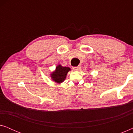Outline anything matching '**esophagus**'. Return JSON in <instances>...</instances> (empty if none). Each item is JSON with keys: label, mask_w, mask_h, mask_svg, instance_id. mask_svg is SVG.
Here are the masks:
<instances>
[{"label": "esophagus", "mask_w": 133, "mask_h": 133, "mask_svg": "<svg viewBox=\"0 0 133 133\" xmlns=\"http://www.w3.org/2000/svg\"><path fill=\"white\" fill-rule=\"evenodd\" d=\"M81 68V66H77L72 67V69H73V70H75V71H79V70H80Z\"/></svg>", "instance_id": "esophagus-1"}]
</instances>
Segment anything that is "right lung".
<instances>
[{
  "label": "right lung",
  "mask_w": 133,
  "mask_h": 133,
  "mask_svg": "<svg viewBox=\"0 0 133 133\" xmlns=\"http://www.w3.org/2000/svg\"><path fill=\"white\" fill-rule=\"evenodd\" d=\"M70 70V68L68 67H63L61 65H58L56 67V71L51 74V77L54 81L57 83H61L66 78V74Z\"/></svg>",
  "instance_id": "1"
}]
</instances>
